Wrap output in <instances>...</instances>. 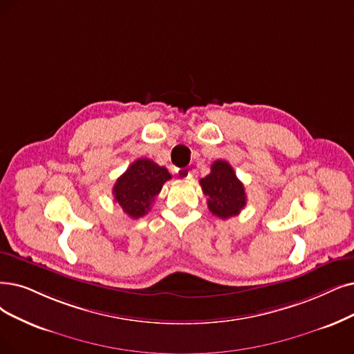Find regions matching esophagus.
Listing matches in <instances>:
<instances>
[{"label": "esophagus", "instance_id": "1", "mask_svg": "<svg viewBox=\"0 0 354 354\" xmlns=\"http://www.w3.org/2000/svg\"><path fill=\"white\" fill-rule=\"evenodd\" d=\"M176 174H177L178 178L186 180V178H190L192 171H190V168H177L176 169Z\"/></svg>", "mask_w": 354, "mask_h": 354}]
</instances>
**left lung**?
<instances>
[{
    "instance_id": "left-lung-1",
    "label": "left lung",
    "mask_w": 354,
    "mask_h": 354,
    "mask_svg": "<svg viewBox=\"0 0 354 354\" xmlns=\"http://www.w3.org/2000/svg\"><path fill=\"white\" fill-rule=\"evenodd\" d=\"M199 183L203 194L207 196L209 210L221 219L238 215L247 205L244 185L235 176L230 162L215 161L210 167V173Z\"/></svg>"
}]
</instances>
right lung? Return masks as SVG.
<instances>
[{
    "label": "right lung",
    "mask_w": 354,
    "mask_h": 354,
    "mask_svg": "<svg viewBox=\"0 0 354 354\" xmlns=\"http://www.w3.org/2000/svg\"><path fill=\"white\" fill-rule=\"evenodd\" d=\"M169 178L171 174L165 167L148 158H139L116 180L113 196L126 215L138 219L148 214L151 203Z\"/></svg>",
    "instance_id": "add662e5"
}]
</instances>
